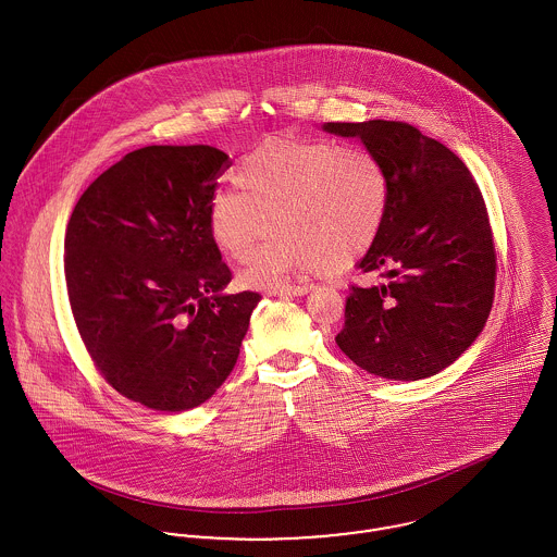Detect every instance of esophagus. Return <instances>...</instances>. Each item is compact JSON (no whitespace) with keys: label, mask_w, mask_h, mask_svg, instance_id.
I'll list each match as a JSON object with an SVG mask.
<instances>
[{"label":"esophagus","mask_w":557,"mask_h":557,"mask_svg":"<svg viewBox=\"0 0 557 557\" xmlns=\"http://www.w3.org/2000/svg\"><path fill=\"white\" fill-rule=\"evenodd\" d=\"M311 290V286H286L280 290H269L271 297H305Z\"/></svg>","instance_id":"obj_1"}]
</instances>
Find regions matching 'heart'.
Returning a JSON list of instances; mask_svg holds the SVG:
<instances>
[{
    "mask_svg": "<svg viewBox=\"0 0 557 557\" xmlns=\"http://www.w3.org/2000/svg\"><path fill=\"white\" fill-rule=\"evenodd\" d=\"M235 184L242 193L212 199L210 231L226 257L246 262L275 228L242 273V284L258 290L286 288L364 257L389 206L382 161L337 141L269 137L237 163Z\"/></svg>",
    "mask_w": 557,
    "mask_h": 557,
    "instance_id": "heart-1",
    "label": "heart"
}]
</instances>
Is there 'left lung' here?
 I'll use <instances>...</instances> for the list:
<instances>
[{"mask_svg":"<svg viewBox=\"0 0 557 557\" xmlns=\"http://www.w3.org/2000/svg\"><path fill=\"white\" fill-rule=\"evenodd\" d=\"M322 128L358 137L389 180L384 228L356 264L384 282L351 286L335 342L377 377H432L471 347L492 309L496 252L481 190L447 146L407 123Z\"/></svg>","mask_w":557,"mask_h":557,"instance_id":"8db88e82","label":"left lung"}]
</instances>
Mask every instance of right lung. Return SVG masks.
Masks as SVG:
<instances>
[{
	"label": "right lung",
	"mask_w": 557,
	"mask_h": 557,
	"mask_svg": "<svg viewBox=\"0 0 557 557\" xmlns=\"http://www.w3.org/2000/svg\"><path fill=\"white\" fill-rule=\"evenodd\" d=\"M222 150L146 146L101 173L65 233V282L106 382L154 411H186L231 375L257 293L226 295L210 231Z\"/></svg>",
	"instance_id": "add662e5"
}]
</instances>
